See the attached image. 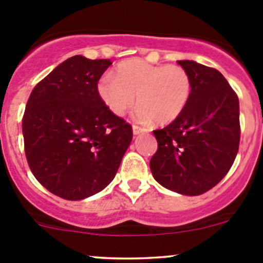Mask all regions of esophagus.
<instances>
[{"mask_svg":"<svg viewBox=\"0 0 263 263\" xmlns=\"http://www.w3.org/2000/svg\"><path fill=\"white\" fill-rule=\"evenodd\" d=\"M132 131H134V135L135 136H137V135H140V134H142V132H145L146 131V129H144V128H141V127H139V126H132Z\"/></svg>","mask_w":263,"mask_h":263,"instance_id":"1","label":"esophagus"}]
</instances>
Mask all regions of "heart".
<instances>
[{"label":"heart","mask_w":263,"mask_h":263,"mask_svg":"<svg viewBox=\"0 0 263 263\" xmlns=\"http://www.w3.org/2000/svg\"><path fill=\"white\" fill-rule=\"evenodd\" d=\"M97 91L113 115L123 116L137 98L139 121L155 119L156 123L165 124L185 109L192 94V81L181 66L151 65L131 58L117 66L115 78L102 76Z\"/></svg>","instance_id":"b5f03b06"}]
</instances>
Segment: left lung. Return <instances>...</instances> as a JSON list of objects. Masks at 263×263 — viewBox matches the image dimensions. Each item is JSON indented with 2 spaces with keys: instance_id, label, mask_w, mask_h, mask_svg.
<instances>
[{
  "instance_id": "obj_1",
  "label": "left lung",
  "mask_w": 263,
  "mask_h": 263,
  "mask_svg": "<svg viewBox=\"0 0 263 263\" xmlns=\"http://www.w3.org/2000/svg\"><path fill=\"white\" fill-rule=\"evenodd\" d=\"M190 75L192 94L178 118L155 129L158 150L150 160L155 181L184 196L215 187L232 168L239 148V100L215 68L178 61Z\"/></svg>"
}]
</instances>
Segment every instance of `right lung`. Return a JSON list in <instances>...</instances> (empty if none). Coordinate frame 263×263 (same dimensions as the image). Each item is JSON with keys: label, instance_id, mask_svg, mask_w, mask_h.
I'll return each instance as SVG.
<instances>
[{"label": "right lung", "instance_id": "right-lung-1", "mask_svg": "<svg viewBox=\"0 0 263 263\" xmlns=\"http://www.w3.org/2000/svg\"><path fill=\"white\" fill-rule=\"evenodd\" d=\"M110 65L73 55L36 84L26 103V160L36 181L65 200H84L104 190L132 141V127L97 91Z\"/></svg>", "mask_w": 263, "mask_h": 263}]
</instances>
